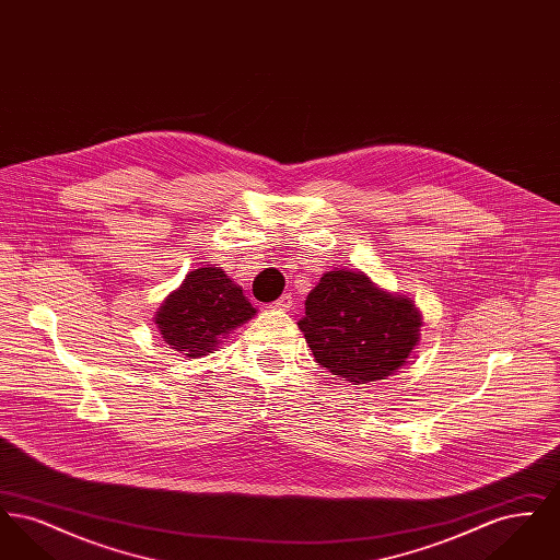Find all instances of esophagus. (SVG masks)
I'll list each match as a JSON object with an SVG mask.
<instances>
[{"label": "esophagus", "instance_id": "esophagus-1", "mask_svg": "<svg viewBox=\"0 0 560 560\" xmlns=\"http://www.w3.org/2000/svg\"><path fill=\"white\" fill-rule=\"evenodd\" d=\"M293 300L290 293H283L277 302H272V306L270 308H275V311H290L292 308Z\"/></svg>", "mask_w": 560, "mask_h": 560}]
</instances>
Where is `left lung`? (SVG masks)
<instances>
[{"label": "left lung", "mask_w": 560, "mask_h": 560, "mask_svg": "<svg viewBox=\"0 0 560 560\" xmlns=\"http://www.w3.org/2000/svg\"><path fill=\"white\" fill-rule=\"evenodd\" d=\"M325 370L352 384L399 372L420 342L422 313L399 292L377 288L361 270H325L298 320Z\"/></svg>", "instance_id": "1"}]
</instances>
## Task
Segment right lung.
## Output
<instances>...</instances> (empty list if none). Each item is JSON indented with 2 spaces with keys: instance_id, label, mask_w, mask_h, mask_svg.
Segmentation results:
<instances>
[{
  "instance_id": "add662e5",
  "label": "right lung",
  "mask_w": 560,
  "mask_h": 560,
  "mask_svg": "<svg viewBox=\"0 0 560 560\" xmlns=\"http://www.w3.org/2000/svg\"><path fill=\"white\" fill-rule=\"evenodd\" d=\"M256 315L241 285L220 267L190 270L178 290L170 293L155 315L163 342L188 359L206 357L233 329Z\"/></svg>"
}]
</instances>
